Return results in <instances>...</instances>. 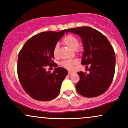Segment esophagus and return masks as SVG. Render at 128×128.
<instances>
[{
    "label": "esophagus",
    "mask_w": 128,
    "mask_h": 128,
    "mask_svg": "<svg viewBox=\"0 0 128 128\" xmlns=\"http://www.w3.org/2000/svg\"><path fill=\"white\" fill-rule=\"evenodd\" d=\"M73 74H74L73 72H68V75H73Z\"/></svg>",
    "instance_id": "1"
}]
</instances>
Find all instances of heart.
<instances>
[{
	"instance_id": "heart-1",
	"label": "heart",
	"mask_w": 128,
	"mask_h": 128,
	"mask_svg": "<svg viewBox=\"0 0 128 128\" xmlns=\"http://www.w3.org/2000/svg\"><path fill=\"white\" fill-rule=\"evenodd\" d=\"M63 42L66 45H67L74 50H76V48L79 46L78 40L76 37L72 36V35H68V36H65V37L63 38ZM58 50L59 45H56L53 50V53L54 56H56L58 54ZM76 61L75 60H65L61 62V66L66 69L70 70L73 68L74 64H76Z\"/></svg>"
}]
</instances>
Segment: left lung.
Returning a JSON list of instances; mask_svg holds the SVG:
<instances>
[{
	"mask_svg": "<svg viewBox=\"0 0 128 128\" xmlns=\"http://www.w3.org/2000/svg\"><path fill=\"white\" fill-rule=\"evenodd\" d=\"M68 32L81 37L84 52L82 64L89 73L78 72L80 80L76 90L82 96L94 98L106 92L112 82L115 70V54L107 37L87 26L68 29Z\"/></svg>",
	"mask_w": 128,
	"mask_h": 128,
	"instance_id": "left-lung-1",
	"label": "left lung"
}]
</instances>
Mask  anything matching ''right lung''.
I'll use <instances>...</instances> for the list:
<instances>
[{"label": "right lung", "instance_id": "1", "mask_svg": "<svg viewBox=\"0 0 128 128\" xmlns=\"http://www.w3.org/2000/svg\"><path fill=\"white\" fill-rule=\"evenodd\" d=\"M66 29L60 32H43L29 38L18 54V75L25 92L33 99L48 101L60 92L61 83L68 72L54 63L53 50ZM47 66H56L54 72Z\"/></svg>", "mask_w": 128, "mask_h": 128}]
</instances>
